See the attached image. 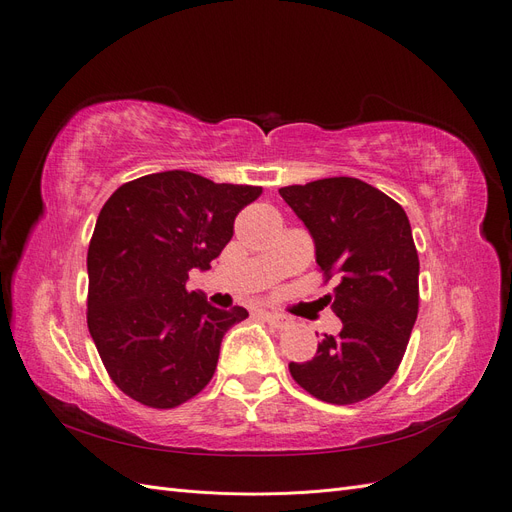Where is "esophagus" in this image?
Listing matches in <instances>:
<instances>
[{
    "label": "esophagus",
    "mask_w": 512,
    "mask_h": 512,
    "mask_svg": "<svg viewBox=\"0 0 512 512\" xmlns=\"http://www.w3.org/2000/svg\"><path fill=\"white\" fill-rule=\"evenodd\" d=\"M260 316L265 318L269 324H273L275 329H284V327H288V318H286L284 314L269 312V309H260Z\"/></svg>",
    "instance_id": "obj_1"
}]
</instances>
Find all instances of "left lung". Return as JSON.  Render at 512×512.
<instances>
[{
	"label": "left lung",
	"mask_w": 512,
	"mask_h": 512,
	"mask_svg": "<svg viewBox=\"0 0 512 512\" xmlns=\"http://www.w3.org/2000/svg\"><path fill=\"white\" fill-rule=\"evenodd\" d=\"M316 245L324 282L337 277L339 335H324L316 356L290 363L299 386L320 401L348 406L378 393L404 359L418 314V254L406 211L354 177L318 179L280 190Z\"/></svg>",
	"instance_id": "obj_1"
}]
</instances>
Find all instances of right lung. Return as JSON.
<instances>
[{"instance_id": "obj_1", "label": "right lung", "mask_w": 512, "mask_h": 512, "mask_svg": "<svg viewBox=\"0 0 512 512\" xmlns=\"http://www.w3.org/2000/svg\"><path fill=\"white\" fill-rule=\"evenodd\" d=\"M260 194L164 170L104 203L87 252V327L108 376L138 404L177 408L213 378L222 337L247 309L213 307L185 284L192 269H211Z\"/></svg>"}]
</instances>
